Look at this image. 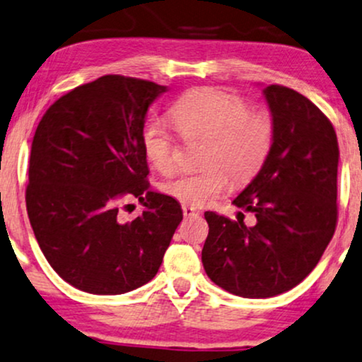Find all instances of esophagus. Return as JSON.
I'll return each instance as SVG.
<instances>
[{
	"label": "esophagus",
	"mask_w": 362,
	"mask_h": 362,
	"mask_svg": "<svg viewBox=\"0 0 362 362\" xmlns=\"http://www.w3.org/2000/svg\"><path fill=\"white\" fill-rule=\"evenodd\" d=\"M182 212H184V217L185 218L187 217H197V215L200 214L199 210H195L194 207H189V205H184V207H182Z\"/></svg>",
	"instance_id": "1"
}]
</instances>
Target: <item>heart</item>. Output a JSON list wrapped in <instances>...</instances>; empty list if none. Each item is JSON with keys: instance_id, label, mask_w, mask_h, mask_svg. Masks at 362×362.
<instances>
[{"instance_id": "1", "label": "heart", "mask_w": 362, "mask_h": 362, "mask_svg": "<svg viewBox=\"0 0 362 362\" xmlns=\"http://www.w3.org/2000/svg\"><path fill=\"white\" fill-rule=\"evenodd\" d=\"M172 120L187 139L200 136L199 170L163 180L162 192L189 207H204L227 190L230 178L245 184L260 172L274 145V122L265 110H250L237 95L218 88L192 90L173 102ZM140 147L158 172L175 167V144L162 118L150 117L140 132Z\"/></svg>"}]
</instances>
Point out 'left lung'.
I'll return each mask as SVG.
<instances>
[{
    "label": "left lung",
    "instance_id": "left-lung-1",
    "mask_svg": "<svg viewBox=\"0 0 362 362\" xmlns=\"http://www.w3.org/2000/svg\"><path fill=\"white\" fill-rule=\"evenodd\" d=\"M274 145L234 205L255 226L205 212L209 235L202 264L210 281L230 294L265 299L291 291L313 272L337 223L339 147L332 123L315 105L281 85L264 88Z\"/></svg>",
    "mask_w": 362,
    "mask_h": 362
}]
</instances>
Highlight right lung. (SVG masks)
Instances as JSON below:
<instances>
[{"label":"right lung","mask_w":362,"mask_h":362,"mask_svg":"<svg viewBox=\"0 0 362 362\" xmlns=\"http://www.w3.org/2000/svg\"><path fill=\"white\" fill-rule=\"evenodd\" d=\"M167 86L105 75L76 86L47 110L30 153L26 210L41 252L63 281L100 296L125 294L152 281L180 204L152 192L140 132ZM135 196L146 210L117 221V202Z\"/></svg>","instance_id":"1"}]
</instances>
